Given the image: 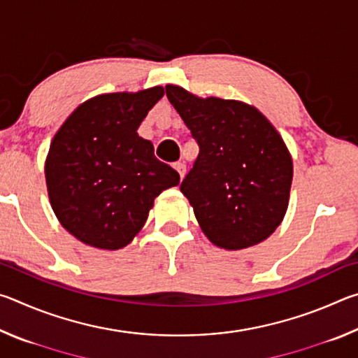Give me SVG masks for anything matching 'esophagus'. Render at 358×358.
<instances>
[{"label":"esophagus","mask_w":358,"mask_h":358,"mask_svg":"<svg viewBox=\"0 0 358 358\" xmlns=\"http://www.w3.org/2000/svg\"><path fill=\"white\" fill-rule=\"evenodd\" d=\"M173 169L175 171L178 172V175H180V178H183L185 177V172H186V166L183 164V162H175L173 164Z\"/></svg>","instance_id":"34e87169"}]
</instances>
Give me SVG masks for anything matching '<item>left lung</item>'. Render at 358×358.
Masks as SVG:
<instances>
[{
  "instance_id": "obj_1",
  "label": "left lung",
  "mask_w": 358,
  "mask_h": 358,
  "mask_svg": "<svg viewBox=\"0 0 358 358\" xmlns=\"http://www.w3.org/2000/svg\"><path fill=\"white\" fill-rule=\"evenodd\" d=\"M166 94L199 145L180 191L203 234L226 250L268 238L286 215L294 173L281 136L243 102L201 99L175 85Z\"/></svg>"
}]
</instances>
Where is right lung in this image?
Instances as JSON below:
<instances>
[{"label":"right lung","mask_w":358,"mask_h":358,"mask_svg":"<svg viewBox=\"0 0 358 358\" xmlns=\"http://www.w3.org/2000/svg\"><path fill=\"white\" fill-rule=\"evenodd\" d=\"M164 90L101 94L78 106L48 150V197L62 226L82 243L120 250L147 221L155 197L180 175L155 156L137 128Z\"/></svg>","instance_id":"obj_1"}]
</instances>
